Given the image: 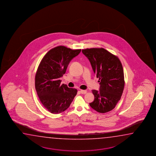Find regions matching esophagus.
Returning <instances> with one entry per match:
<instances>
[{"label":"esophagus","mask_w":156,"mask_h":156,"mask_svg":"<svg viewBox=\"0 0 156 156\" xmlns=\"http://www.w3.org/2000/svg\"><path fill=\"white\" fill-rule=\"evenodd\" d=\"M87 90H80V92L82 94H86L87 93Z\"/></svg>","instance_id":"esophagus-1"}]
</instances>
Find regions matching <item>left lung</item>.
Instances as JSON below:
<instances>
[{
  "label": "left lung",
  "instance_id": "left-lung-1",
  "mask_svg": "<svg viewBox=\"0 0 156 156\" xmlns=\"http://www.w3.org/2000/svg\"><path fill=\"white\" fill-rule=\"evenodd\" d=\"M98 78L100 91L92 90L94 101L90 106L100 113L113 110L120 100L125 86L123 69L119 58L104 48L83 49Z\"/></svg>",
  "mask_w": 156,
  "mask_h": 156
}]
</instances>
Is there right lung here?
Segmentation results:
<instances>
[{
  "label": "right lung",
  "mask_w": 156,
  "mask_h": 156,
  "mask_svg": "<svg viewBox=\"0 0 156 156\" xmlns=\"http://www.w3.org/2000/svg\"><path fill=\"white\" fill-rule=\"evenodd\" d=\"M81 50L56 46L50 50L40 61L35 77V86L40 102L51 113L65 111L76 95L77 89L60 85V77L66 73L71 60Z\"/></svg>",
  "instance_id": "obj_1"
}]
</instances>
